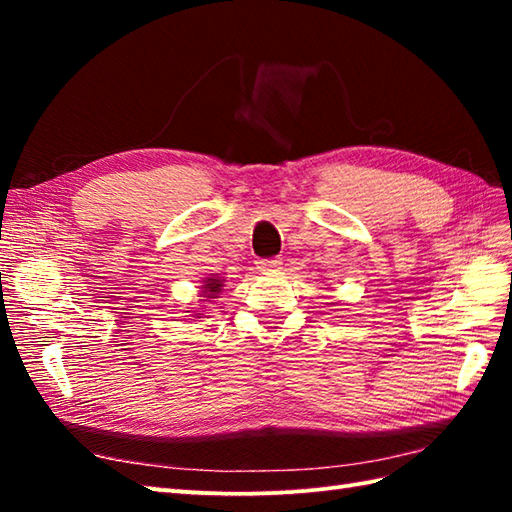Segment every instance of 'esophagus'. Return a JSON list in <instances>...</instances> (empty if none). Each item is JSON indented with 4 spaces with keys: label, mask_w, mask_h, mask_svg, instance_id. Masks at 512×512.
Listing matches in <instances>:
<instances>
[{
    "label": "esophagus",
    "mask_w": 512,
    "mask_h": 512,
    "mask_svg": "<svg viewBox=\"0 0 512 512\" xmlns=\"http://www.w3.org/2000/svg\"><path fill=\"white\" fill-rule=\"evenodd\" d=\"M259 270H277L281 268V259L279 257H270V259H259L257 262Z\"/></svg>",
    "instance_id": "34e87169"
}]
</instances>
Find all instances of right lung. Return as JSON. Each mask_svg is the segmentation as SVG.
<instances>
[{"label":"right lung","instance_id":"obj_1","mask_svg":"<svg viewBox=\"0 0 512 512\" xmlns=\"http://www.w3.org/2000/svg\"><path fill=\"white\" fill-rule=\"evenodd\" d=\"M222 290V281L220 279H206V284H204V292H206V297H213V295H217V292Z\"/></svg>","mask_w":512,"mask_h":512}]
</instances>
